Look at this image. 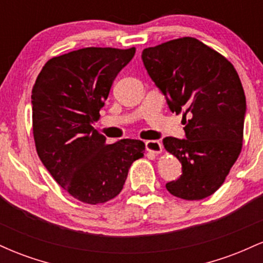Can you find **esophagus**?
<instances>
[{
    "label": "esophagus",
    "instance_id": "34e87169",
    "mask_svg": "<svg viewBox=\"0 0 263 263\" xmlns=\"http://www.w3.org/2000/svg\"><path fill=\"white\" fill-rule=\"evenodd\" d=\"M162 143L159 141H156V140H151V141H147L146 142V149L148 151V152H152L155 153V155H158V153L162 152Z\"/></svg>",
    "mask_w": 263,
    "mask_h": 263
}]
</instances>
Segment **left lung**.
<instances>
[{
	"mask_svg": "<svg viewBox=\"0 0 263 263\" xmlns=\"http://www.w3.org/2000/svg\"><path fill=\"white\" fill-rule=\"evenodd\" d=\"M142 62L170 110L185 123V138H163L182 163V176L165 188L185 200L210 197L242 147L246 98L234 65L192 37L146 48Z\"/></svg>",
	"mask_w": 263,
	"mask_h": 263,
	"instance_id": "8db88e82",
	"label": "left lung"
}]
</instances>
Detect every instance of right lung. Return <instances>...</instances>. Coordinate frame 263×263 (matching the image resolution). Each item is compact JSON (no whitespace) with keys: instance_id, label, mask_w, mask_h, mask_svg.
<instances>
[{"instance_id":"add662e5","label":"right lung","mask_w":263,"mask_h":263,"mask_svg":"<svg viewBox=\"0 0 263 263\" xmlns=\"http://www.w3.org/2000/svg\"><path fill=\"white\" fill-rule=\"evenodd\" d=\"M136 48H83L45 63L32 90L35 148L55 182L71 197L100 204L120 194L128 170L143 157L140 140L106 144L93 128L117 74Z\"/></svg>"}]
</instances>
